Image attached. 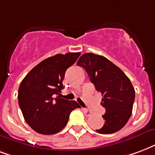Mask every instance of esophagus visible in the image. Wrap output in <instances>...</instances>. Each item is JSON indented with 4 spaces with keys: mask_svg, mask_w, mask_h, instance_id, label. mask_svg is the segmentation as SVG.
Masks as SVG:
<instances>
[{
    "mask_svg": "<svg viewBox=\"0 0 155 155\" xmlns=\"http://www.w3.org/2000/svg\"><path fill=\"white\" fill-rule=\"evenodd\" d=\"M83 112H84V115L86 116V117H89V116L92 115V112H90L89 110L83 109Z\"/></svg>",
    "mask_w": 155,
    "mask_h": 155,
    "instance_id": "esophagus-1",
    "label": "esophagus"
}]
</instances>
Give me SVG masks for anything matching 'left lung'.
Instances as JSON below:
<instances>
[{"mask_svg":"<svg viewBox=\"0 0 155 155\" xmlns=\"http://www.w3.org/2000/svg\"><path fill=\"white\" fill-rule=\"evenodd\" d=\"M77 65L85 70L95 89L103 95L105 123L96 131L112 134L121 130L131 116L135 100V89L129 78L106 57L94 53L82 55Z\"/></svg>","mask_w":155,"mask_h":155,"instance_id":"1","label":"left lung"}]
</instances>
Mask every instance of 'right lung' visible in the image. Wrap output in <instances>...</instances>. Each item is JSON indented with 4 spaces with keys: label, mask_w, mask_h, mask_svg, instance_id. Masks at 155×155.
<instances>
[{
    "label": "right lung",
    "mask_w": 155,
    "mask_h": 155,
    "mask_svg": "<svg viewBox=\"0 0 155 155\" xmlns=\"http://www.w3.org/2000/svg\"><path fill=\"white\" fill-rule=\"evenodd\" d=\"M80 55L68 52L48 57L32 69L20 83L19 107L25 121L36 132L42 135L59 132L67 124L72 111L81 107L75 101L60 96L65 72Z\"/></svg>",
    "instance_id": "add662e5"
}]
</instances>
